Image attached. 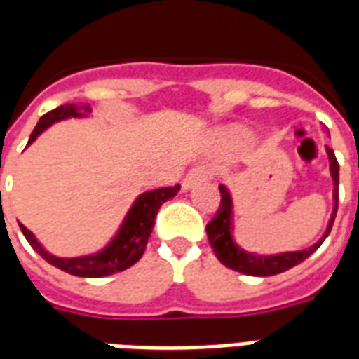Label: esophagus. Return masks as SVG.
<instances>
[{
    "mask_svg": "<svg viewBox=\"0 0 359 359\" xmlns=\"http://www.w3.org/2000/svg\"><path fill=\"white\" fill-rule=\"evenodd\" d=\"M205 180H208V170H205V168H193L189 172V174H187V176L183 177V189H185V191L191 189V187H193L195 183L205 182Z\"/></svg>",
    "mask_w": 359,
    "mask_h": 359,
    "instance_id": "esophagus-1",
    "label": "esophagus"
}]
</instances>
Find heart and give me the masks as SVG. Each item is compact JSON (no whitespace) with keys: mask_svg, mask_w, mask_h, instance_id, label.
I'll use <instances>...</instances> for the list:
<instances>
[{"mask_svg":"<svg viewBox=\"0 0 359 359\" xmlns=\"http://www.w3.org/2000/svg\"><path fill=\"white\" fill-rule=\"evenodd\" d=\"M250 137V133L245 130V128H231L224 133V140L229 141V143H243Z\"/></svg>","mask_w":359,"mask_h":359,"instance_id":"heart-1","label":"heart"}]
</instances>
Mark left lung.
<instances>
[{
    "label": "left lung",
    "instance_id": "1",
    "mask_svg": "<svg viewBox=\"0 0 359 359\" xmlns=\"http://www.w3.org/2000/svg\"><path fill=\"white\" fill-rule=\"evenodd\" d=\"M327 156H329V172L333 180V210L331 218L327 222V227L323 235L319 237L312 247L294 250V252H277V255H258V252H248L245 248L239 247V243L235 241V212H233V197L226 185H219L222 193V203L216 212V216L206 226V235L208 243L214 248V255L218 256V260L229 269H235L239 273L255 277H268L283 273L287 269L294 268L300 262H304L308 256H312L321 243L327 239V235L331 233L337 208H339V162L334 156L333 149L325 147Z\"/></svg>",
    "mask_w": 359,
    "mask_h": 359
}]
</instances>
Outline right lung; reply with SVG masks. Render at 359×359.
Wrapping results in <instances>:
<instances>
[{
    "label": "right lung",
    "instance_id": "right-lung-1",
    "mask_svg": "<svg viewBox=\"0 0 359 359\" xmlns=\"http://www.w3.org/2000/svg\"><path fill=\"white\" fill-rule=\"evenodd\" d=\"M90 112V107H83L80 103H67L57 107V109L41 116L40 122L34 128L30 140H28V145H32L49 126L57 124L61 120L86 118ZM177 191H180V185L141 193L140 197L133 201V205L130 206V210L122 219L114 237L103 248H99L97 252H91V255L74 256V258L55 256L41 245L30 229H26L22 224H18V227H20L26 241L30 243V247L55 268L62 269V271L76 277H107L124 271L143 256L149 237L153 233L156 212L168 198L176 197Z\"/></svg>",
    "mask_w": 359,
    "mask_h": 359
}]
</instances>
